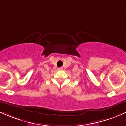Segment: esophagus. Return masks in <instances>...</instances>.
Instances as JSON below:
<instances>
[{
  "instance_id": "1",
  "label": "esophagus",
  "mask_w": 126,
  "mask_h": 126,
  "mask_svg": "<svg viewBox=\"0 0 126 126\" xmlns=\"http://www.w3.org/2000/svg\"><path fill=\"white\" fill-rule=\"evenodd\" d=\"M63 67H59V68H58V70H63Z\"/></svg>"
}]
</instances>
